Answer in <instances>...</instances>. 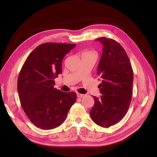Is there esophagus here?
<instances>
[{
    "label": "esophagus",
    "instance_id": "1",
    "mask_svg": "<svg viewBox=\"0 0 157 157\" xmlns=\"http://www.w3.org/2000/svg\"><path fill=\"white\" fill-rule=\"evenodd\" d=\"M77 96L78 98H83L85 96L84 94H80V93H77Z\"/></svg>",
    "mask_w": 157,
    "mask_h": 157
}]
</instances>
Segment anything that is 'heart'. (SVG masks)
I'll use <instances>...</instances> for the list:
<instances>
[{"label": "heart", "instance_id": "1", "mask_svg": "<svg viewBox=\"0 0 157 157\" xmlns=\"http://www.w3.org/2000/svg\"><path fill=\"white\" fill-rule=\"evenodd\" d=\"M83 54H89V53H88V52H84Z\"/></svg>", "mask_w": 157, "mask_h": 157}]
</instances>
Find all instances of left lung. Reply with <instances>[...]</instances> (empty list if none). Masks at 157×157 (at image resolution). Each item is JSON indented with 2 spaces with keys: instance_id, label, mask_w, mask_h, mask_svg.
<instances>
[{
  "instance_id": "8db88e82",
  "label": "left lung",
  "mask_w": 157,
  "mask_h": 157,
  "mask_svg": "<svg viewBox=\"0 0 157 157\" xmlns=\"http://www.w3.org/2000/svg\"><path fill=\"white\" fill-rule=\"evenodd\" d=\"M103 45V53L97 69L101 80L99 85L102 94L94 96V105L90 111L96 124L108 128L125 116L132 100L133 70L129 58L122 46L111 39H96Z\"/></svg>"
}]
</instances>
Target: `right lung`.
Masks as SVG:
<instances>
[{"label": "right lung", "mask_w": 157, "mask_h": 157, "mask_svg": "<svg viewBox=\"0 0 157 157\" xmlns=\"http://www.w3.org/2000/svg\"><path fill=\"white\" fill-rule=\"evenodd\" d=\"M75 44L47 42L27 57L17 79L21 105L30 121L42 130L59 126L77 99L75 92L54 88V79L62 72L64 56Z\"/></svg>", "instance_id": "1"}]
</instances>
